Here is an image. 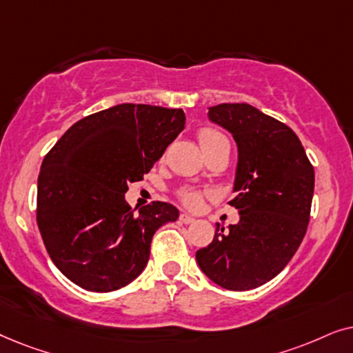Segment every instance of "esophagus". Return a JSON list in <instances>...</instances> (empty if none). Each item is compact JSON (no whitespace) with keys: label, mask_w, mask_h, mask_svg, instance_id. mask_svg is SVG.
I'll return each instance as SVG.
<instances>
[{"label":"esophagus","mask_w":353,"mask_h":353,"mask_svg":"<svg viewBox=\"0 0 353 353\" xmlns=\"http://www.w3.org/2000/svg\"><path fill=\"white\" fill-rule=\"evenodd\" d=\"M179 219H181L184 224H192V223H194V221H195L194 216H190V214H187V213H182V214L179 216Z\"/></svg>","instance_id":"obj_1"}]
</instances>
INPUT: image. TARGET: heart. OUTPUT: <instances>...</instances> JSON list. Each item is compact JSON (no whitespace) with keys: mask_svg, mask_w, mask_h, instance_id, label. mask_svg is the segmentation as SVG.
I'll list each match as a JSON object with an SVG mask.
<instances>
[{"mask_svg":"<svg viewBox=\"0 0 353 353\" xmlns=\"http://www.w3.org/2000/svg\"><path fill=\"white\" fill-rule=\"evenodd\" d=\"M199 140H200L201 150H203V152L211 147H214V145L228 142V139H225L224 135L219 132V130L211 129V128L200 129ZM177 196H179V200L182 201V203H184L185 206H189V208H199L201 200H203V192L196 190V189H194V187H182V189L177 192Z\"/></svg>","mask_w":353,"mask_h":353,"instance_id":"obj_1","label":"heart"}]
</instances>
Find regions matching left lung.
I'll return each mask as SVG.
<instances>
[{
    "instance_id": "left-lung-1",
    "label": "left lung",
    "mask_w": 353,
    "mask_h": 353,
    "mask_svg": "<svg viewBox=\"0 0 353 353\" xmlns=\"http://www.w3.org/2000/svg\"><path fill=\"white\" fill-rule=\"evenodd\" d=\"M210 121L232 134L239 161L229 201L241 214L196 252L200 270L221 288L250 290L279 274L307 232L314 169L295 132L247 103L211 106Z\"/></svg>"
}]
</instances>
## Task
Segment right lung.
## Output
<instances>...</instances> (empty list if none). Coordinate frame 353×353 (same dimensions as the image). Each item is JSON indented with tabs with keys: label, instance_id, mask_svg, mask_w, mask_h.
Segmentation results:
<instances>
[{
	"label": "right lung",
	"instance_id": "obj_1",
	"mask_svg": "<svg viewBox=\"0 0 353 353\" xmlns=\"http://www.w3.org/2000/svg\"><path fill=\"white\" fill-rule=\"evenodd\" d=\"M182 110L124 103L77 121L41 163L37 224L56 268L79 288L112 292L147 266L153 234L179 210L135 213L124 194L184 130Z\"/></svg>",
	"mask_w": 353,
	"mask_h": 353
}]
</instances>
